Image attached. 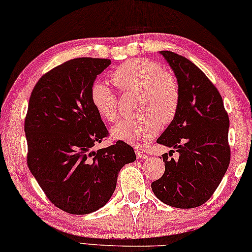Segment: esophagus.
<instances>
[{
    "mask_svg": "<svg viewBox=\"0 0 252 252\" xmlns=\"http://www.w3.org/2000/svg\"><path fill=\"white\" fill-rule=\"evenodd\" d=\"M135 155L139 159H143V158H147V154L145 152H141V150H138V149L135 150Z\"/></svg>",
    "mask_w": 252,
    "mask_h": 252,
    "instance_id": "obj_1",
    "label": "esophagus"
}]
</instances>
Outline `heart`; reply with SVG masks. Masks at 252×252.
I'll return each mask as SVG.
<instances>
[{"mask_svg":"<svg viewBox=\"0 0 252 252\" xmlns=\"http://www.w3.org/2000/svg\"><path fill=\"white\" fill-rule=\"evenodd\" d=\"M112 81L123 93L140 94L135 119H124L112 127L113 139L132 146H146L158 135L162 124L171 123L181 103V89L177 78L163 69L158 62L148 59H134L119 66L112 74ZM90 99L97 113L106 122L119 117L116 94L103 82L91 87Z\"/></svg>","mask_w":252,"mask_h":252,"instance_id":"b5f03b06","label":"heart"}]
</instances>
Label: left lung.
<instances>
[{
  "instance_id": "obj_1",
  "label": "left lung",
  "mask_w": 252,
  "mask_h": 252,
  "mask_svg": "<svg viewBox=\"0 0 252 252\" xmlns=\"http://www.w3.org/2000/svg\"><path fill=\"white\" fill-rule=\"evenodd\" d=\"M159 54L177 78L181 103L158 143L175 149L179 158L162 155L165 171L152 190L166 205L194 208L212 197L229 166V118L220 93L193 62L170 51Z\"/></svg>"
}]
</instances>
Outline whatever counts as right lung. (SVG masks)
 Masks as SVG:
<instances>
[{
	"label": "right lung",
	"mask_w": 252,
	"mask_h": 252,
	"mask_svg": "<svg viewBox=\"0 0 252 252\" xmlns=\"http://www.w3.org/2000/svg\"><path fill=\"white\" fill-rule=\"evenodd\" d=\"M110 64L109 59L66 61L40 77L29 102V169L52 204L70 214L103 207L116 190L120 169L136 159L132 147L120 140L93 149L109 133L90 91Z\"/></svg>",
	"instance_id": "add662e5"
}]
</instances>
